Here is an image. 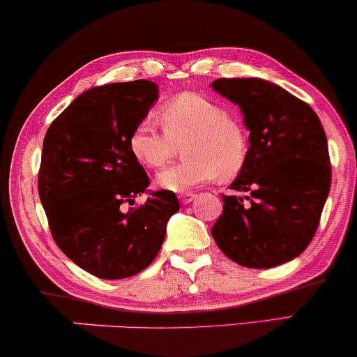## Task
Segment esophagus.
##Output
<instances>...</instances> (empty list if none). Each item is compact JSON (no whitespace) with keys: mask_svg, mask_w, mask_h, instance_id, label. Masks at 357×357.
<instances>
[{"mask_svg":"<svg viewBox=\"0 0 357 357\" xmlns=\"http://www.w3.org/2000/svg\"><path fill=\"white\" fill-rule=\"evenodd\" d=\"M195 197H197V195L192 193V192H187V193H182V195H178L180 202H182L183 204H188V203H192L193 199H195Z\"/></svg>","mask_w":357,"mask_h":357,"instance_id":"esophagus-1","label":"esophagus"}]
</instances>
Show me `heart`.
<instances>
[{
    "label": "heart",
    "instance_id": "obj_1",
    "mask_svg": "<svg viewBox=\"0 0 357 357\" xmlns=\"http://www.w3.org/2000/svg\"><path fill=\"white\" fill-rule=\"evenodd\" d=\"M164 131L154 130L148 120L139 121L130 133L128 148L133 158L149 169H160L174 158L185 139L187 160L158 175L160 188L183 193L214 178L231 180L245 167L248 133L226 107L197 92H182L159 109Z\"/></svg>",
    "mask_w": 357,
    "mask_h": 357
}]
</instances>
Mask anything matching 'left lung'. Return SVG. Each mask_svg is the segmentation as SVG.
Segmentation results:
<instances>
[{"mask_svg":"<svg viewBox=\"0 0 357 357\" xmlns=\"http://www.w3.org/2000/svg\"><path fill=\"white\" fill-rule=\"evenodd\" d=\"M211 87L241 107L248 135L245 167L222 195L211 229L226 257L247 268H273L305 250L331 183L328 143L309 104L258 77L216 79Z\"/></svg>","mask_w":357,"mask_h":357,"instance_id":"left-lung-1","label":"left lung"}]
</instances>
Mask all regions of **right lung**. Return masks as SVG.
I'll return each instance as SVG.
<instances>
[{"instance_id":"right-lung-1","label":"right lung","mask_w":357,"mask_h":357,"mask_svg":"<svg viewBox=\"0 0 357 357\" xmlns=\"http://www.w3.org/2000/svg\"><path fill=\"white\" fill-rule=\"evenodd\" d=\"M153 81L92 87L71 102L47 130L38 197L53 241L82 270L123 280L148 268L180 209L174 192L144 193L149 177L128 148L130 133L158 100Z\"/></svg>"}]
</instances>
